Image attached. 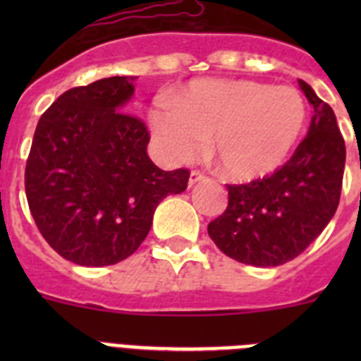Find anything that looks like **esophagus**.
<instances>
[{"label":"esophagus","instance_id":"esophagus-1","mask_svg":"<svg viewBox=\"0 0 361 361\" xmlns=\"http://www.w3.org/2000/svg\"><path fill=\"white\" fill-rule=\"evenodd\" d=\"M204 178H206V175L202 173V171H199V170H193L190 173V180H188V183H190V186H195L197 183H200V180H204Z\"/></svg>","mask_w":361,"mask_h":361}]
</instances>
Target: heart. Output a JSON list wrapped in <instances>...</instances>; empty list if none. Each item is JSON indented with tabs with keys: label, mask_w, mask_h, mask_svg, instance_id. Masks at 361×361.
Returning <instances> with one entry per match:
<instances>
[{
	"label": "heart",
	"mask_w": 361,
	"mask_h": 361,
	"mask_svg": "<svg viewBox=\"0 0 361 361\" xmlns=\"http://www.w3.org/2000/svg\"><path fill=\"white\" fill-rule=\"evenodd\" d=\"M153 141L166 162L195 159L209 137L220 171L255 180L286 164L307 124V104L293 86L250 79H197L152 110Z\"/></svg>",
	"instance_id": "obj_1"
}]
</instances>
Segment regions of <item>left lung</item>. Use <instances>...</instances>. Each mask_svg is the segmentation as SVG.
Returning <instances> with one entry per match:
<instances>
[{"label": "left lung", "mask_w": 361, "mask_h": 361, "mask_svg": "<svg viewBox=\"0 0 361 361\" xmlns=\"http://www.w3.org/2000/svg\"><path fill=\"white\" fill-rule=\"evenodd\" d=\"M311 126L282 168L250 184H228V208L208 224L216 247L258 267L289 262L329 224L340 202L345 141L333 108L300 79Z\"/></svg>", "instance_id": "8db88e82"}]
</instances>
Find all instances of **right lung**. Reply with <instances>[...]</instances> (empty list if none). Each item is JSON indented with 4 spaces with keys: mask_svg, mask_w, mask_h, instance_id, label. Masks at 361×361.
Instances as JSON below:
<instances>
[{
    "mask_svg": "<svg viewBox=\"0 0 361 361\" xmlns=\"http://www.w3.org/2000/svg\"><path fill=\"white\" fill-rule=\"evenodd\" d=\"M135 78H106L56 99L37 123L25 168L34 222L56 253L79 266L128 258L164 197L183 193L190 170L149 161V132L121 111Z\"/></svg>",
    "mask_w": 361,
    "mask_h": 361,
    "instance_id": "add662e5",
    "label": "right lung"
}]
</instances>
